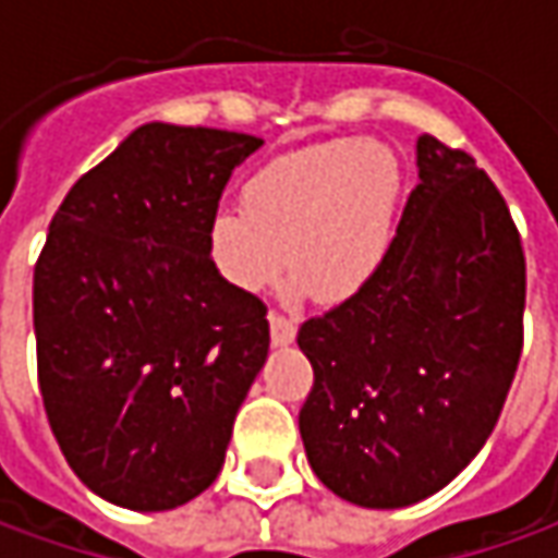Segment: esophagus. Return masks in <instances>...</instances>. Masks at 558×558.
I'll return each mask as SVG.
<instances>
[{"label":"esophagus","mask_w":558,"mask_h":558,"mask_svg":"<svg viewBox=\"0 0 558 558\" xmlns=\"http://www.w3.org/2000/svg\"><path fill=\"white\" fill-rule=\"evenodd\" d=\"M269 332H272V344H291L294 341V332H298V323L286 316V313L272 311L269 313Z\"/></svg>","instance_id":"1"}]
</instances>
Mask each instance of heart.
Returning <instances> with one entry per match:
<instances>
[{
	"label": "heart",
	"instance_id": "b5f03b06",
	"mask_svg": "<svg viewBox=\"0 0 558 558\" xmlns=\"http://www.w3.org/2000/svg\"><path fill=\"white\" fill-rule=\"evenodd\" d=\"M400 170L375 142L335 140L267 163L245 204L210 220V257L226 282L260 291L289 267L316 301H344L381 269L395 239Z\"/></svg>",
	"mask_w": 558,
	"mask_h": 558
}]
</instances>
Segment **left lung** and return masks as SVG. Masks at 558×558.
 Returning <instances> with one entry per match:
<instances>
[{
	"instance_id": "left-lung-1",
	"label": "left lung",
	"mask_w": 558,
	"mask_h": 558,
	"mask_svg": "<svg viewBox=\"0 0 558 558\" xmlns=\"http://www.w3.org/2000/svg\"><path fill=\"white\" fill-rule=\"evenodd\" d=\"M416 163L381 269L298 329L311 469L369 509L418 504L475 460L525 341V251L500 189L428 133Z\"/></svg>"
}]
</instances>
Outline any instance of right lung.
Segmentation results:
<instances>
[{
	"label": "right lung",
	"instance_id": "add662e5",
	"mask_svg": "<svg viewBox=\"0 0 558 558\" xmlns=\"http://www.w3.org/2000/svg\"><path fill=\"white\" fill-rule=\"evenodd\" d=\"M260 145L145 123L54 210L33 269L39 395L68 465L108 504L173 509L223 469L269 323L217 272L207 235Z\"/></svg>",
	"mask_w": 558,
	"mask_h": 558
}]
</instances>
